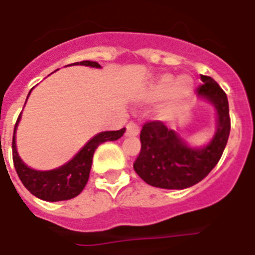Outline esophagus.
Here are the masks:
<instances>
[{"label": "esophagus", "instance_id": "esophagus-1", "mask_svg": "<svg viewBox=\"0 0 255 255\" xmlns=\"http://www.w3.org/2000/svg\"><path fill=\"white\" fill-rule=\"evenodd\" d=\"M139 133V126L136 123L129 122L127 124V131H126V135L127 136H135Z\"/></svg>", "mask_w": 255, "mask_h": 255}]
</instances>
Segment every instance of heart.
Masks as SVG:
<instances>
[{
	"instance_id": "1",
	"label": "heart",
	"mask_w": 255,
	"mask_h": 255,
	"mask_svg": "<svg viewBox=\"0 0 255 255\" xmlns=\"http://www.w3.org/2000/svg\"><path fill=\"white\" fill-rule=\"evenodd\" d=\"M192 90V82L188 76H179L173 80L172 76L166 75L153 86L150 91V97L153 100H161L171 95V105L176 104L183 98H186Z\"/></svg>"
}]
</instances>
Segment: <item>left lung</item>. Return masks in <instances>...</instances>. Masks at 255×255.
<instances>
[{
    "label": "left lung",
    "mask_w": 255,
    "mask_h": 255,
    "mask_svg": "<svg viewBox=\"0 0 255 255\" xmlns=\"http://www.w3.org/2000/svg\"><path fill=\"white\" fill-rule=\"evenodd\" d=\"M201 80L203 84L197 93L216 108L217 132L208 146L191 149L160 120L144 123L140 131L142 147L133 169L150 186L168 190L191 187L208 176L223 155L231 131L228 98L214 79L201 75Z\"/></svg>",
    "instance_id": "left-lung-1"
}]
</instances>
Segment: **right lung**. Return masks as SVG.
Segmentation results:
<instances>
[{"label": "right lung", "instance_id": "1", "mask_svg": "<svg viewBox=\"0 0 255 255\" xmlns=\"http://www.w3.org/2000/svg\"><path fill=\"white\" fill-rule=\"evenodd\" d=\"M75 64L100 68V64L95 61H80ZM17 122H16V126H17ZM16 126H14L13 140H12V157H13V165L17 172V176L32 195L43 201H50V202L65 201V199H71L79 195L89 182L90 169L93 164V155H94L95 149L104 142L117 140L126 132V128H122L119 131H106V132L98 133L90 142H87L83 149L65 165L53 171L41 172L31 169L20 160L19 154L16 151V143H14Z\"/></svg>", "mask_w": 255, "mask_h": 255}]
</instances>
